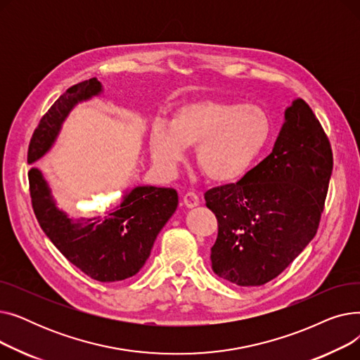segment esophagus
<instances>
[{"instance_id":"34e87169","label":"esophagus","mask_w":360,"mask_h":360,"mask_svg":"<svg viewBox=\"0 0 360 360\" xmlns=\"http://www.w3.org/2000/svg\"><path fill=\"white\" fill-rule=\"evenodd\" d=\"M184 204L188 207V209H193V207H197L200 204V198L195 193H186L182 198Z\"/></svg>"}]
</instances>
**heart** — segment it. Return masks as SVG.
<instances>
[{"label": "heart", "mask_w": 360, "mask_h": 360, "mask_svg": "<svg viewBox=\"0 0 360 360\" xmlns=\"http://www.w3.org/2000/svg\"><path fill=\"white\" fill-rule=\"evenodd\" d=\"M273 129L270 113L259 105L212 99L178 106L169 124L150 128V155L155 163L174 170L184 160L185 148L194 147V160L201 174L213 182L242 176L266 147Z\"/></svg>", "instance_id": "b5f03b06"}]
</instances>
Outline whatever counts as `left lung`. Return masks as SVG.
<instances>
[{
	"mask_svg": "<svg viewBox=\"0 0 360 360\" xmlns=\"http://www.w3.org/2000/svg\"><path fill=\"white\" fill-rule=\"evenodd\" d=\"M331 172L323 127L305 101H293L271 153L236 184L204 194L219 224L213 271L261 286L286 270L316 233Z\"/></svg>",
	"mask_w": 360,
	"mask_h": 360,
	"instance_id": "left-lung-1",
	"label": "left lung"
}]
</instances>
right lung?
<instances>
[{
  "label": "right lung",
  "mask_w": 360,
  "mask_h": 360,
  "mask_svg": "<svg viewBox=\"0 0 360 360\" xmlns=\"http://www.w3.org/2000/svg\"><path fill=\"white\" fill-rule=\"evenodd\" d=\"M102 93L96 77L71 86L55 101L34 129L27 162L46 155L72 108ZM34 216L58 251L93 280L109 283L137 274L153 243L178 207L174 188L136 186L103 217L72 220L56 207L51 188L37 167L29 170Z\"/></svg>",
  "instance_id": "right-lung-1"
}]
</instances>
